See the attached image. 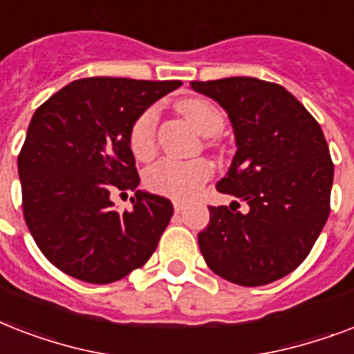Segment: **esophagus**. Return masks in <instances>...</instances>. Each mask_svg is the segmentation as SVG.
Returning a JSON list of instances; mask_svg holds the SVG:
<instances>
[{"label": "esophagus", "mask_w": 354, "mask_h": 354, "mask_svg": "<svg viewBox=\"0 0 354 354\" xmlns=\"http://www.w3.org/2000/svg\"><path fill=\"white\" fill-rule=\"evenodd\" d=\"M172 204H174V211H176V213H180V211L185 209V204H183V202H180V200H174Z\"/></svg>", "instance_id": "1"}]
</instances>
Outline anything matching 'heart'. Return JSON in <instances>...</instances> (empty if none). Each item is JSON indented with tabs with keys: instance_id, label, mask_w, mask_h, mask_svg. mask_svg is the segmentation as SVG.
I'll use <instances>...</instances> for the list:
<instances>
[{
	"instance_id": "b5f03b06",
	"label": "heart",
	"mask_w": 354,
	"mask_h": 354,
	"mask_svg": "<svg viewBox=\"0 0 354 354\" xmlns=\"http://www.w3.org/2000/svg\"><path fill=\"white\" fill-rule=\"evenodd\" d=\"M178 110L193 122L202 136H216L224 127V115L213 102L205 99H185ZM130 149L139 160H149L156 149V110H145L130 130ZM211 176V165L205 160H167L158 161L147 171L145 183L150 191L171 198L185 200L198 193Z\"/></svg>"
}]
</instances>
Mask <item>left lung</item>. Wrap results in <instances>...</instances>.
<instances>
[{
	"label": "left lung",
	"mask_w": 354,
	"mask_h": 354,
	"mask_svg": "<svg viewBox=\"0 0 354 354\" xmlns=\"http://www.w3.org/2000/svg\"><path fill=\"white\" fill-rule=\"evenodd\" d=\"M224 110L236 152L216 183L232 205H209L200 252L216 275L242 286L268 285L305 261L329 218L335 165L316 119L283 86L252 79L191 82ZM246 201L248 211L232 209Z\"/></svg>",
	"instance_id": "8db88e82"
}]
</instances>
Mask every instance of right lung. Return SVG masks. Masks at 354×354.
<instances>
[{"instance_id": "obj_1", "label": "right lung", "mask_w": 354, "mask_h": 354, "mask_svg": "<svg viewBox=\"0 0 354 354\" xmlns=\"http://www.w3.org/2000/svg\"><path fill=\"white\" fill-rule=\"evenodd\" d=\"M180 80H75L35 112L18 156L24 216L41 253L75 279L106 285L143 266L171 221V200L138 189L136 119ZM133 190L128 212L111 193Z\"/></svg>"}]
</instances>
